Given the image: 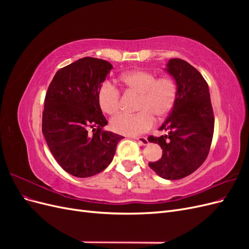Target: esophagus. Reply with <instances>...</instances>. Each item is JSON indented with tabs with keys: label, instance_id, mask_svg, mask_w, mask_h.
<instances>
[{
	"label": "esophagus",
	"instance_id": "1",
	"mask_svg": "<svg viewBox=\"0 0 249 249\" xmlns=\"http://www.w3.org/2000/svg\"><path fill=\"white\" fill-rule=\"evenodd\" d=\"M135 139H136L141 145H147L148 144V140L145 137H136Z\"/></svg>",
	"mask_w": 249,
	"mask_h": 249
}]
</instances>
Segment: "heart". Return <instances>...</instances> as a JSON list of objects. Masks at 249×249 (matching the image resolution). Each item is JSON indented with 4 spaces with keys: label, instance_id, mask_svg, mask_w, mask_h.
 <instances>
[{
    "label": "heart",
    "instance_id": "1",
    "mask_svg": "<svg viewBox=\"0 0 249 249\" xmlns=\"http://www.w3.org/2000/svg\"><path fill=\"white\" fill-rule=\"evenodd\" d=\"M119 82L125 92L139 95L136 114L120 113L110 122L111 129L115 133L136 136L148 131L154 125L155 117H167L175 107L178 95L176 82L169 77L157 78L156 73L145 70H133L123 73ZM97 103L106 114L113 115L118 112L122 99L118 89L109 82H105L97 91Z\"/></svg>",
    "mask_w": 249,
    "mask_h": 249
}]
</instances>
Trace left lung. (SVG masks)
<instances>
[{
	"label": "left lung",
	"mask_w": 249,
	"mask_h": 249,
	"mask_svg": "<svg viewBox=\"0 0 249 249\" xmlns=\"http://www.w3.org/2000/svg\"><path fill=\"white\" fill-rule=\"evenodd\" d=\"M164 71L176 81L177 102L160 126L167 134L148 137L163 149L162 158L148 165L165 179L191 175L207 159L214 133V113L209 86L200 72L182 59H170Z\"/></svg>",
	"instance_id": "8db88e82"
}]
</instances>
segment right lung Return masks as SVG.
<instances>
[{
	"instance_id": "obj_1",
	"label": "right lung",
	"mask_w": 249,
	"mask_h": 249,
	"mask_svg": "<svg viewBox=\"0 0 249 249\" xmlns=\"http://www.w3.org/2000/svg\"><path fill=\"white\" fill-rule=\"evenodd\" d=\"M112 69L108 61L85 57L59 70L49 86L42 133L58 164L73 177L89 178L108 167L124 138L102 131L108 122L97 91Z\"/></svg>"
}]
</instances>
